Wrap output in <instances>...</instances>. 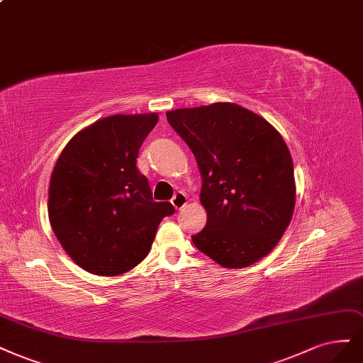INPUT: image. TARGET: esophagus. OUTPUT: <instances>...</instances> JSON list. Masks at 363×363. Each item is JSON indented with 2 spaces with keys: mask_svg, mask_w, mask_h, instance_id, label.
<instances>
[{
  "mask_svg": "<svg viewBox=\"0 0 363 363\" xmlns=\"http://www.w3.org/2000/svg\"><path fill=\"white\" fill-rule=\"evenodd\" d=\"M171 204L174 206V208L176 210H180L183 208L186 204H187V196L184 192H176L171 199Z\"/></svg>",
  "mask_w": 363,
  "mask_h": 363,
  "instance_id": "obj_1",
  "label": "esophagus"
}]
</instances>
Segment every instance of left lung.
I'll return each instance as SVG.
<instances>
[{
	"mask_svg": "<svg viewBox=\"0 0 363 363\" xmlns=\"http://www.w3.org/2000/svg\"><path fill=\"white\" fill-rule=\"evenodd\" d=\"M203 177L206 228L194 245L222 267L243 269L273 251L293 218L296 182L281 133L230 102L167 112Z\"/></svg>",
	"mask_w": 363,
	"mask_h": 363,
	"instance_id": "8db88e82",
	"label": "left lung"
}]
</instances>
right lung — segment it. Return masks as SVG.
<instances>
[{
	"mask_svg": "<svg viewBox=\"0 0 363 363\" xmlns=\"http://www.w3.org/2000/svg\"><path fill=\"white\" fill-rule=\"evenodd\" d=\"M159 116L116 114L79 130L62 148L48 191L49 222L79 267L101 277L126 273L148 255L171 203H155L136 168Z\"/></svg>",
	"mask_w": 363,
	"mask_h": 363,
	"instance_id": "add662e5",
	"label": "right lung"
}]
</instances>
